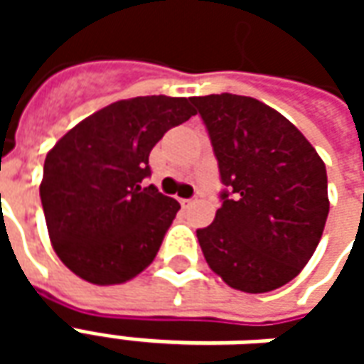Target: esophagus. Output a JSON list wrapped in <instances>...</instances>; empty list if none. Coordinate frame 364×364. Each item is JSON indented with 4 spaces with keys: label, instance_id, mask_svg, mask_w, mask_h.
<instances>
[{
    "label": "esophagus",
    "instance_id": "obj_1",
    "mask_svg": "<svg viewBox=\"0 0 364 364\" xmlns=\"http://www.w3.org/2000/svg\"><path fill=\"white\" fill-rule=\"evenodd\" d=\"M198 198L197 197H191V198H183L181 200V205L183 206H191V205H195V203H197Z\"/></svg>",
    "mask_w": 364,
    "mask_h": 364
}]
</instances>
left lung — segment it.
I'll return each instance as SVG.
<instances>
[{
  "label": "left lung",
  "instance_id": "8db88e82",
  "mask_svg": "<svg viewBox=\"0 0 364 364\" xmlns=\"http://www.w3.org/2000/svg\"><path fill=\"white\" fill-rule=\"evenodd\" d=\"M191 101L226 187L213 224L197 230L206 263L232 289H279L320 244L329 213L326 166L290 120L253 97Z\"/></svg>",
  "mask_w": 364,
  "mask_h": 364
}]
</instances>
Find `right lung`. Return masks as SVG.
Listing matches in <instances>:
<instances>
[{
  "label": "right lung",
  "mask_w": 364,
  "mask_h": 364,
  "mask_svg": "<svg viewBox=\"0 0 364 364\" xmlns=\"http://www.w3.org/2000/svg\"><path fill=\"white\" fill-rule=\"evenodd\" d=\"M191 99L148 95L93 112L46 154L41 183L52 247L83 281L120 284L150 265L181 208L154 185L151 148L195 114Z\"/></svg>",
  "instance_id": "add662e5"
}]
</instances>
